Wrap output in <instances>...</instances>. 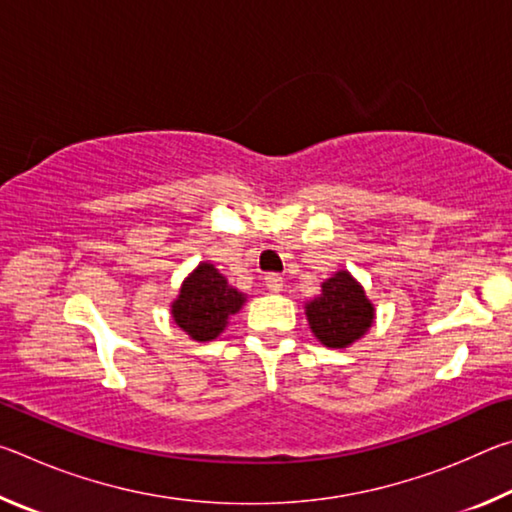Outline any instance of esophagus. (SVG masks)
<instances>
[{"mask_svg": "<svg viewBox=\"0 0 512 512\" xmlns=\"http://www.w3.org/2000/svg\"><path fill=\"white\" fill-rule=\"evenodd\" d=\"M264 282H266V289H268V291H273V293L282 291V287H284L282 275H277V273H268V275L264 277Z\"/></svg>", "mask_w": 512, "mask_h": 512, "instance_id": "1", "label": "esophagus"}]
</instances>
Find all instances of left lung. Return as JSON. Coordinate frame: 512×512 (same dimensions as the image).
Listing matches in <instances>:
<instances>
[{
	"label": "left lung",
	"mask_w": 512,
	"mask_h": 512,
	"mask_svg": "<svg viewBox=\"0 0 512 512\" xmlns=\"http://www.w3.org/2000/svg\"><path fill=\"white\" fill-rule=\"evenodd\" d=\"M311 332L327 348H348L372 325V309L366 293L348 271H339L323 282V293L307 305Z\"/></svg>",
	"instance_id": "left-lung-1"
}]
</instances>
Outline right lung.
Here are the masks:
<instances>
[{
    "label": "right lung",
    "mask_w": 512,
    "mask_h": 512,
    "mask_svg": "<svg viewBox=\"0 0 512 512\" xmlns=\"http://www.w3.org/2000/svg\"><path fill=\"white\" fill-rule=\"evenodd\" d=\"M241 305L244 296L228 287V280L212 264H201L185 280L171 314L194 341H212Z\"/></svg>",
    "instance_id": "add662e5"
}]
</instances>
